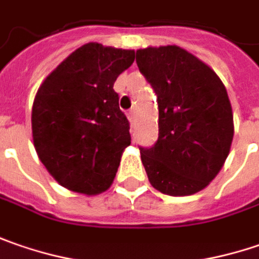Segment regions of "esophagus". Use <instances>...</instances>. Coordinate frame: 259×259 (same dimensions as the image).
Returning a JSON list of instances; mask_svg holds the SVG:
<instances>
[{
	"mask_svg": "<svg viewBox=\"0 0 259 259\" xmlns=\"http://www.w3.org/2000/svg\"><path fill=\"white\" fill-rule=\"evenodd\" d=\"M127 118H129L130 124L133 126V124H135V121H136V111H135V110H130L129 113H127Z\"/></svg>",
	"mask_w": 259,
	"mask_h": 259,
	"instance_id": "1",
	"label": "esophagus"
}]
</instances>
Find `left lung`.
<instances>
[{
  "mask_svg": "<svg viewBox=\"0 0 259 259\" xmlns=\"http://www.w3.org/2000/svg\"><path fill=\"white\" fill-rule=\"evenodd\" d=\"M136 63L158 96L159 136L141 158L163 194L191 196L219 174L231 152L233 113L218 73L186 49L168 45L136 51Z\"/></svg>",
  "mask_w": 259,
  "mask_h": 259,
  "instance_id": "8db88e82",
  "label": "left lung"
}]
</instances>
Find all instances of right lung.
Returning a JSON list of instances; mask_svg holds the SVG:
<instances>
[{
    "instance_id": "add662e5",
    "label": "right lung",
    "mask_w": 259,
    "mask_h": 259,
    "mask_svg": "<svg viewBox=\"0 0 259 259\" xmlns=\"http://www.w3.org/2000/svg\"><path fill=\"white\" fill-rule=\"evenodd\" d=\"M135 51L91 41L72 52L37 90L31 108L34 149L65 188L97 196L113 184L130 145L129 120L113 90Z\"/></svg>"
}]
</instances>
